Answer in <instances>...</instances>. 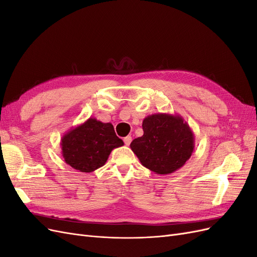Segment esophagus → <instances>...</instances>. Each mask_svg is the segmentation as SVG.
<instances>
[{
  "mask_svg": "<svg viewBox=\"0 0 257 257\" xmlns=\"http://www.w3.org/2000/svg\"><path fill=\"white\" fill-rule=\"evenodd\" d=\"M123 142H124V144H125L126 146H130V144H131V142H132V137H131V136H126V137H124Z\"/></svg>",
  "mask_w": 257,
  "mask_h": 257,
  "instance_id": "obj_1",
  "label": "esophagus"
}]
</instances>
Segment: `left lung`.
Wrapping results in <instances>:
<instances>
[{"label": "left lung", "mask_w": 257, "mask_h": 257, "mask_svg": "<svg viewBox=\"0 0 257 257\" xmlns=\"http://www.w3.org/2000/svg\"><path fill=\"white\" fill-rule=\"evenodd\" d=\"M144 135L130 147L142 165L158 175L173 174L189 161L195 147L190 125L180 114L153 113L143 121Z\"/></svg>", "instance_id": "left-lung-1"}]
</instances>
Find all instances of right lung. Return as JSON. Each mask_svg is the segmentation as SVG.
I'll return each instance as SVG.
<instances>
[{"instance_id": "right-lung-1", "label": "right lung", "mask_w": 257, "mask_h": 257, "mask_svg": "<svg viewBox=\"0 0 257 257\" xmlns=\"http://www.w3.org/2000/svg\"><path fill=\"white\" fill-rule=\"evenodd\" d=\"M124 145L111 123L95 118L68 130L61 138L62 157L66 164L81 173H92L105 165L115 148Z\"/></svg>"}]
</instances>
